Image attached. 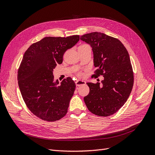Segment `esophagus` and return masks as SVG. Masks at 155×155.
Segmentation results:
<instances>
[{
    "label": "esophagus",
    "instance_id": "34e87169",
    "mask_svg": "<svg viewBox=\"0 0 155 155\" xmlns=\"http://www.w3.org/2000/svg\"><path fill=\"white\" fill-rule=\"evenodd\" d=\"M86 84V82L84 80H77L75 82V84L77 86H80L82 85H85Z\"/></svg>",
    "mask_w": 155,
    "mask_h": 155
}]
</instances>
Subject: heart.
<instances>
[{"label": "heart", "instance_id": "obj_1", "mask_svg": "<svg viewBox=\"0 0 155 155\" xmlns=\"http://www.w3.org/2000/svg\"><path fill=\"white\" fill-rule=\"evenodd\" d=\"M88 46V45H83L80 46ZM77 75H78V77H82V76L84 75V73H83L82 72L79 71V72H78V73H77Z\"/></svg>", "mask_w": 155, "mask_h": 155}]
</instances>
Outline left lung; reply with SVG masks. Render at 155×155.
<instances>
[{"label":"left lung","mask_w":155,"mask_h":155,"mask_svg":"<svg viewBox=\"0 0 155 155\" xmlns=\"http://www.w3.org/2000/svg\"><path fill=\"white\" fill-rule=\"evenodd\" d=\"M90 45L94 54L96 77L103 75L102 84L87 83L90 88L84 102L94 114L107 117L118 111L127 101L134 84V74L129 53L115 38L99 32L80 36Z\"/></svg>","instance_id":"8db88e82"}]
</instances>
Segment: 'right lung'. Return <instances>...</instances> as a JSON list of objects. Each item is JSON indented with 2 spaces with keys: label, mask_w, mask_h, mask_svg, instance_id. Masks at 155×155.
Here are the masks:
<instances>
[{
  "label": "right lung",
  "mask_w": 155,
  "mask_h": 155,
  "mask_svg": "<svg viewBox=\"0 0 155 155\" xmlns=\"http://www.w3.org/2000/svg\"><path fill=\"white\" fill-rule=\"evenodd\" d=\"M80 36L45 37L31 45L24 53L18 72L23 100L30 111L48 122L58 120L68 111L75 83L70 77L59 84L54 81L53 69L63 62V56L75 46Z\"/></svg>",
  "instance_id": "obj_1"
}]
</instances>
